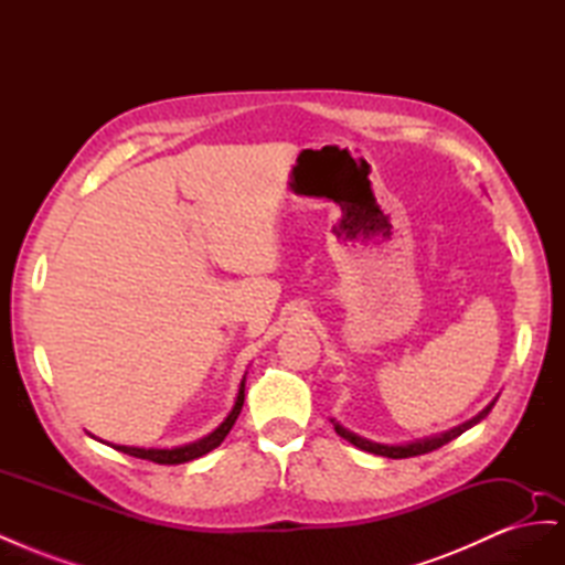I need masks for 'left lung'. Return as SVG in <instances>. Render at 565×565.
<instances>
[{
	"label": "left lung",
	"mask_w": 565,
	"mask_h": 565,
	"mask_svg": "<svg viewBox=\"0 0 565 565\" xmlns=\"http://www.w3.org/2000/svg\"><path fill=\"white\" fill-rule=\"evenodd\" d=\"M494 403H498V398H492L476 417H471L465 424L455 426V429H450V431H443V434H436V436H426V438H419V440H413V443H401V446H388V443H377V440L363 438V436L349 431L347 426H341L337 419H330V422L334 424V431L344 440H349L351 446L361 448L365 452H372V455H382V457H391V459H405V457H417V455H426V452H431V450H438L440 446H446V443L455 440L457 436H461L467 429H471V426H476L478 422L486 419Z\"/></svg>",
	"instance_id": "obj_1"
}]
</instances>
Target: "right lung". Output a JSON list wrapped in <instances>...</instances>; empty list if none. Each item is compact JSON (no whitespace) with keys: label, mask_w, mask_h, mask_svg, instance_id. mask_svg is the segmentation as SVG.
<instances>
[{"label":"right lung","mask_w":565,"mask_h":565,"mask_svg":"<svg viewBox=\"0 0 565 565\" xmlns=\"http://www.w3.org/2000/svg\"><path fill=\"white\" fill-rule=\"evenodd\" d=\"M243 403H245V377L241 382V388H237L235 403L231 407V413L226 415V419L221 422L212 434H207L204 438H198L193 443H185V446H177V448H136V446H115V443H106V440H100V443H106V446H110L119 452H125V455L139 457V459H150V461H156V465H183V461H191V459H198L202 455L212 452L214 448L221 446V443H224V438L233 429L237 415H241Z\"/></svg>","instance_id":"obj_1"}]
</instances>
